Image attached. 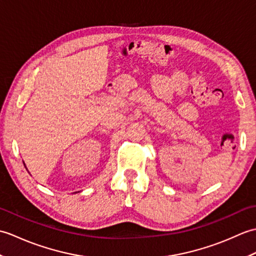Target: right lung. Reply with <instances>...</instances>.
Listing matches in <instances>:
<instances>
[{
    "label": "right lung",
    "instance_id": "obj_1",
    "mask_svg": "<svg viewBox=\"0 0 256 256\" xmlns=\"http://www.w3.org/2000/svg\"><path fill=\"white\" fill-rule=\"evenodd\" d=\"M24 165H25V164H24Z\"/></svg>",
    "mask_w": 256,
    "mask_h": 256
}]
</instances>
